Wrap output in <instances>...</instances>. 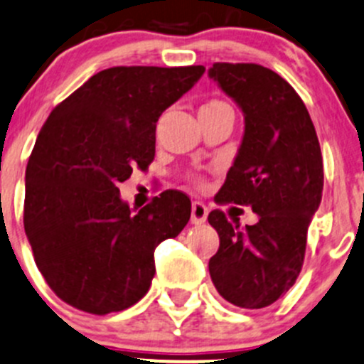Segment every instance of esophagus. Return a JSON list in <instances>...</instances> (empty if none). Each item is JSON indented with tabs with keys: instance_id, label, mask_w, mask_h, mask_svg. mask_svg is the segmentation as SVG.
<instances>
[{
	"instance_id": "1",
	"label": "esophagus",
	"mask_w": 364,
	"mask_h": 364,
	"mask_svg": "<svg viewBox=\"0 0 364 364\" xmlns=\"http://www.w3.org/2000/svg\"><path fill=\"white\" fill-rule=\"evenodd\" d=\"M208 208H205L202 202L195 200L192 204V223L193 225H202L205 220H208Z\"/></svg>"
}]
</instances>
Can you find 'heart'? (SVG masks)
<instances>
[{"mask_svg": "<svg viewBox=\"0 0 364 364\" xmlns=\"http://www.w3.org/2000/svg\"><path fill=\"white\" fill-rule=\"evenodd\" d=\"M221 108H228V106L221 101H209L205 102L200 109H221Z\"/></svg>", "mask_w": 364, "mask_h": 364, "instance_id": "obj_1", "label": "heart"}]
</instances>
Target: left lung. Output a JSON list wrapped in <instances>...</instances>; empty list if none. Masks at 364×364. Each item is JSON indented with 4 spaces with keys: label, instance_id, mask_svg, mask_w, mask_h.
<instances>
[{
    "label": "left lung",
    "instance_id": "1",
    "mask_svg": "<svg viewBox=\"0 0 364 364\" xmlns=\"http://www.w3.org/2000/svg\"><path fill=\"white\" fill-rule=\"evenodd\" d=\"M209 78L244 114V136L216 195L218 204L251 205L255 225L223 211L208 220L220 235L209 259L214 288L230 304L263 309L294 284L307 230L323 197V156L307 108L284 78L259 64L216 63Z\"/></svg>",
    "mask_w": 364,
    "mask_h": 364
}]
</instances>
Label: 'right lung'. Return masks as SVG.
<instances>
[{
  "instance_id": "add662e5",
  "label": "right lung",
  "mask_w": 364,
  "mask_h": 364,
  "mask_svg": "<svg viewBox=\"0 0 364 364\" xmlns=\"http://www.w3.org/2000/svg\"><path fill=\"white\" fill-rule=\"evenodd\" d=\"M204 66L99 71L50 113L26 169L24 228L52 291L90 314L120 312L148 293L155 250L188 223L192 202L167 190L137 213L118 183L155 156L160 114Z\"/></svg>"
}]
</instances>
